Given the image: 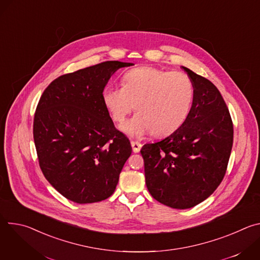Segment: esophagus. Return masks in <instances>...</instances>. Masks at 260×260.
Instances as JSON below:
<instances>
[{"label":"esophagus","mask_w":260,"mask_h":260,"mask_svg":"<svg viewBox=\"0 0 260 260\" xmlns=\"http://www.w3.org/2000/svg\"><path fill=\"white\" fill-rule=\"evenodd\" d=\"M131 144H132V147H133V151H134L135 153L140 152L141 148H142V144H141V143L136 142V141H132V142H131Z\"/></svg>","instance_id":"1"}]
</instances>
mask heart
<instances>
[{"label": "heart", "instance_id": "obj_1", "mask_svg": "<svg viewBox=\"0 0 260 260\" xmlns=\"http://www.w3.org/2000/svg\"><path fill=\"white\" fill-rule=\"evenodd\" d=\"M193 99L194 86L186 74L152 67L126 72L122 87L109 84L102 92L103 104L116 122H122L135 106L137 114L121 125L135 137L172 134L186 120Z\"/></svg>", "mask_w": 260, "mask_h": 260}]
</instances>
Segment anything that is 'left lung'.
<instances>
[{
    "instance_id": "8db88e82",
    "label": "left lung",
    "mask_w": 260,
    "mask_h": 260,
    "mask_svg": "<svg viewBox=\"0 0 260 260\" xmlns=\"http://www.w3.org/2000/svg\"><path fill=\"white\" fill-rule=\"evenodd\" d=\"M182 68L194 86L186 120L166 139L141 149L148 190L174 209L192 208L216 190L225 175L234 142L230 111L217 87Z\"/></svg>"
}]
</instances>
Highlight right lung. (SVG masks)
Instances as JSON below:
<instances>
[{"instance_id": "obj_1", "label": "right lung", "mask_w": 260, "mask_h": 260, "mask_svg": "<svg viewBox=\"0 0 260 260\" xmlns=\"http://www.w3.org/2000/svg\"><path fill=\"white\" fill-rule=\"evenodd\" d=\"M132 62L109 60L53 80L34 117V141L43 175L66 199L77 204L113 194L132 154L102 100L111 76Z\"/></svg>"}]
</instances>
